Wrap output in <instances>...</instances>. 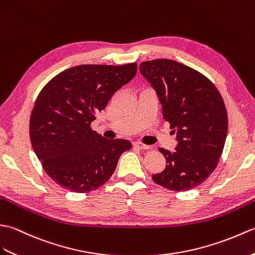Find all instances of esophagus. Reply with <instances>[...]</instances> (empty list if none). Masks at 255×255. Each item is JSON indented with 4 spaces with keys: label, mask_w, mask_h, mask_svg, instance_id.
I'll return each mask as SVG.
<instances>
[{
    "label": "esophagus",
    "mask_w": 255,
    "mask_h": 255,
    "mask_svg": "<svg viewBox=\"0 0 255 255\" xmlns=\"http://www.w3.org/2000/svg\"><path fill=\"white\" fill-rule=\"evenodd\" d=\"M133 146L137 147V148H139V149H149L148 145H145L140 142H133Z\"/></svg>",
    "instance_id": "34e87169"
}]
</instances>
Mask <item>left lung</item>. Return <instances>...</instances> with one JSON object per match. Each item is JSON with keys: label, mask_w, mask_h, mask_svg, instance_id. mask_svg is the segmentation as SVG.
<instances>
[{"label": "left lung", "mask_w": 255, "mask_h": 255, "mask_svg": "<svg viewBox=\"0 0 255 255\" xmlns=\"http://www.w3.org/2000/svg\"><path fill=\"white\" fill-rule=\"evenodd\" d=\"M139 72L156 92L177 140L174 151L160 147L167 165L151 178L171 191L193 189L215 170L224 149L228 117L222 96L208 78L177 61H146Z\"/></svg>", "instance_id": "obj_1"}]
</instances>
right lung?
Returning a JSON list of instances; mask_svg holds the SVG:
<instances>
[{"instance_id":"add662e5","label":"right lung","mask_w":255,"mask_h":255,"mask_svg":"<svg viewBox=\"0 0 255 255\" xmlns=\"http://www.w3.org/2000/svg\"><path fill=\"white\" fill-rule=\"evenodd\" d=\"M137 64H85L53 77L39 94L30 116V140L44 171L76 193L98 189L110 179L131 143L107 139L90 128Z\"/></svg>"}]
</instances>
